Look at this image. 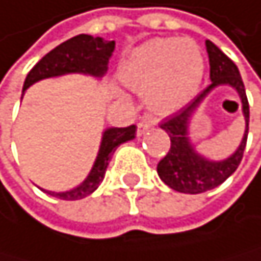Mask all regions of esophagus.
<instances>
[{
	"label": "esophagus",
	"mask_w": 261,
	"mask_h": 261,
	"mask_svg": "<svg viewBox=\"0 0 261 261\" xmlns=\"http://www.w3.org/2000/svg\"><path fill=\"white\" fill-rule=\"evenodd\" d=\"M151 125L149 123H146V121H141V123H138V129H136V135L138 136H144V135H148L151 132Z\"/></svg>",
	"instance_id": "1"
}]
</instances>
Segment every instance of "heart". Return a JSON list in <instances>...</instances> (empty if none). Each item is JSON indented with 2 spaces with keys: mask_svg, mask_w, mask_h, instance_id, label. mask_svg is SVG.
Instances as JSON below:
<instances>
[{
  "mask_svg": "<svg viewBox=\"0 0 261 261\" xmlns=\"http://www.w3.org/2000/svg\"><path fill=\"white\" fill-rule=\"evenodd\" d=\"M204 73L200 47L192 39H151L121 61L118 74L128 87L141 92L154 115H170L188 103Z\"/></svg>",
  "mask_w": 261,
  "mask_h": 261,
  "instance_id": "heart-1",
  "label": "heart"
}]
</instances>
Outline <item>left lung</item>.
Here are the masks:
<instances>
[{
    "mask_svg": "<svg viewBox=\"0 0 261 261\" xmlns=\"http://www.w3.org/2000/svg\"><path fill=\"white\" fill-rule=\"evenodd\" d=\"M206 51L210 58V79L211 84L201 94L178 110L175 115L167 118L161 128L170 138V149L167 156L158 164V174L161 180L172 190L180 193H203L216 188L234 174L242 161L244 149L249 135V100H247L244 81L234 61L227 58L213 42L206 40ZM218 87H230L236 91L241 100L246 129L241 144L230 156L224 160H211L196 149L190 136V125L194 113L198 111L204 99Z\"/></svg>",
    "mask_w": 261,
    "mask_h": 261,
    "instance_id": "left-lung-1",
    "label": "left lung"
}]
</instances>
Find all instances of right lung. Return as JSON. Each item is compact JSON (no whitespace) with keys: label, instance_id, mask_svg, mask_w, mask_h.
<instances>
[{"label":"right lung","instance_id":"obj_1","mask_svg":"<svg viewBox=\"0 0 261 261\" xmlns=\"http://www.w3.org/2000/svg\"><path fill=\"white\" fill-rule=\"evenodd\" d=\"M115 48V42L103 40L102 37H92L87 34L76 35L73 39L63 42L57 48H53L50 53L37 63V65L29 71V74L24 81L22 87V97L25 91L35 83L43 81L50 77H60L66 74H84L91 76L94 79H100L105 71H107L109 58ZM136 135V126H126V128H105L102 132V140L97 151V156L92 164L91 172L77 187L71 188L66 192H50L42 190L48 193L55 198L60 200H81L87 195L97 190V187L105 177V170L109 167V162L112 159V154L121 143L132 141Z\"/></svg>","mask_w":261,"mask_h":261}]
</instances>
